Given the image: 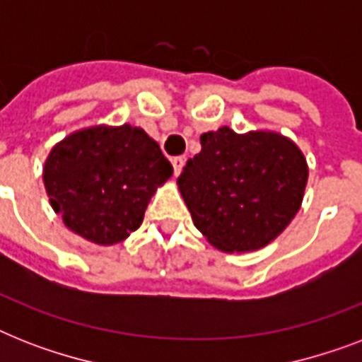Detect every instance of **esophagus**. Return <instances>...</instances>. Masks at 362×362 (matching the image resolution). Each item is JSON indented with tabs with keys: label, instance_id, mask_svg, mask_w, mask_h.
<instances>
[{
	"label": "esophagus",
	"instance_id": "1",
	"mask_svg": "<svg viewBox=\"0 0 362 362\" xmlns=\"http://www.w3.org/2000/svg\"><path fill=\"white\" fill-rule=\"evenodd\" d=\"M186 163V159L184 158H173V169H175V175L178 176L182 173V167Z\"/></svg>",
	"mask_w": 362,
	"mask_h": 362
}]
</instances>
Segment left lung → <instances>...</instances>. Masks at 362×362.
Masks as SVG:
<instances>
[{
    "instance_id": "obj_1",
    "label": "left lung",
    "mask_w": 362,
    "mask_h": 362,
    "mask_svg": "<svg viewBox=\"0 0 362 362\" xmlns=\"http://www.w3.org/2000/svg\"><path fill=\"white\" fill-rule=\"evenodd\" d=\"M308 167L297 144L272 131L201 135L178 176L199 231L221 252H252L280 235L303 203Z\"/></svg>"
}]
</instances>
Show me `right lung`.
<instances>
[{"mask_svg":"<svg viewBox=\"0 0 362 362\" xmlns=\"http://www.w3.org/2000/svg\"><path fill=\"white\" fill-rule=\"evenodd\" d=\"M173 176L158 142L141 127H90L56 144L45 163V187L71 231L116 244L136 231L148 201Z\"/></svg>","mask_w":362,"mask_h":362,"instance_id":"right-lung-1","label":"right lung"}]
</instances>
